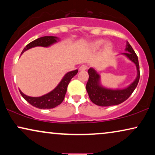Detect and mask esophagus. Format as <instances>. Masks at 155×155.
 I'll list each match as a JSON object with an SVG mask.
<instances>
[{
    "label": "esophagus",
    "instance_id": "34e87169",
    "mask_svg": "<svg viewBox=\"0 0 155 155\" xmlns=\"http://www.w3.org/2000/svg\"><path fill=\"white\" fill-rule=\"evenodd\" d=\"M88 68V66L87 65H81V66L80 67V71H85V70H87Z\"/></svg>",
    "mask_w": 155,
    "mask_h": 155
}]
</instances>
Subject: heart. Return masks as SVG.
<instances>
[{
    "instance_id": "b5f03b06",
    "label": "heart",
    "mask_w": 155,
    "mask_h": 155,
    "mask_svg": "<svg viewBox=\"0 0 155 155\" xmlns=\"http://www.w3.org/2000/svg\"><path fill=\"white\" fill-rule=\"evenodd\" d=\"M104 40H98V41L94 42V44H93V46H94V48H99V46H101V45H102V44H104ZM108 46H110V44H108Z\"/></svg>"
}]
</instances>
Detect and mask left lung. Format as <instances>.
I'll use <instances>...</instances> for the list:
<instances>
[{
	"label": "left lung",
	"mask_w": 155,
	"mask_h": 155,
	"mask_svg": "<svg viewBox=\"0 0 155 155\" xmlns=\"http://www.w3.org/2000/svg\"><path fill=\"white\" fill-rule=\"evenodd\" d=\"M126 51L124 55L128 57L136 65L137 75L136 79L128 87L123 90H111L102 87L100 84V76L94 68L88 70L89 80L86 84V90L90 100L95 104L100 107L118 105L126 101L136 88L140 80V66L138 58L132 46L127 42Z\"/></svg>",
	"instance_id": "8db88e82"
}]
</instances>
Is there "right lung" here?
<instances>
[{
    "label": "right lung",
    "instance_id": "1",
    "mask_svg": "<svg viewBox=\"0 0 155 155\" xmlns=\"http://www.w3.org/2000/svg\"><path fill=\"white\" fill-rule=\"evenodd\" d=\"M59 40L58 38L53 36H46V37H40L35 39V41L30 42L24 48L22 51V54L25 51L29 49V48L35 47V46H44V47H48L51 44L56 43ZM78 70L73 71L66 73L63 79L61 80L56 88L53 90L48 94L43 95L39 97H32L25 95L20 90V92L23 98L29 102L33 107H35L39 109H53L57 106L61 104L65 98V93L67 92V87L70 81L72 78L78 73Z\"/></svg>",
    "mask_w": 155,
    "mask_h": 155
}]
</instances>
